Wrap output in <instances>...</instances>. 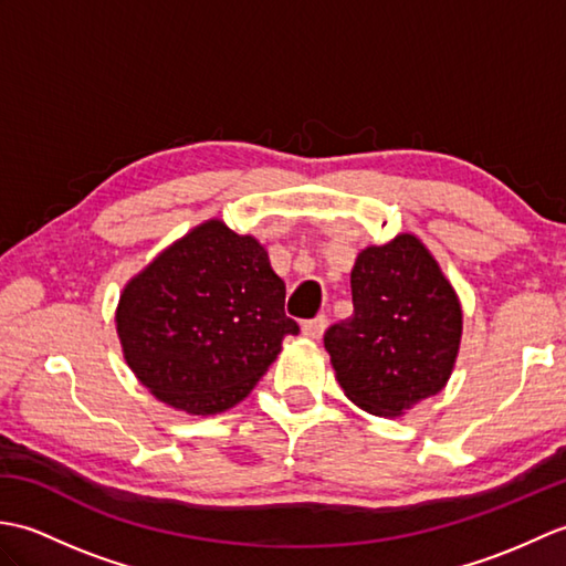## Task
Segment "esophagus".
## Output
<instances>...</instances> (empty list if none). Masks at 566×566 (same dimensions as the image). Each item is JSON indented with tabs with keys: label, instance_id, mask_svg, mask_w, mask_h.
I'll list each match as a JSON object with an SVG mask.
<instances>
[{
	"label": "esophagus",
	"instance_id": "obj_1",
	"mask_svg": "<svg viewBox=\"0 0 566 566\" xmlns=\"http://www.w3.org/2000/svg\"><path fill=\"white\" fill-rule=\"evenodd\" d=\"M326 328H328V318L326 316H316V318H311V321L304 323L302 333L306 335V338H311V340H318L321 335L326 333Z\"/></svg>",
	"mask_w": 566,
	"mask_h": 566
}]
</instances>
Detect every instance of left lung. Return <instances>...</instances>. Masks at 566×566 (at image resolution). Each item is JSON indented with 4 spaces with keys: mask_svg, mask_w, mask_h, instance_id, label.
<instances>
[{
    "mask_svg": "<svg viewBox=\"0 0 566 566\" xmlns=\"http://www.w3.org/2000/svg\"><path fill=\"white\" fill-rule=\"evenodd\" d=\"M355 314L323 335L335 379L363 411L403 416L448 384L462 343V304L413 233L367 245L350 274Z\"/></svg>",
    "mask_w": 566,
    "mask_h": 566,
    "instance_id": "left-lung-1",
    "label": "left lung"
}]
</instances>
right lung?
Returning <instances> with one entry per match:
<instances>
[{"label": "right lung", "mask_w": 566, "mask_h": 566, "mask_svg": "<svg viewBox=\"0 0 566 566\" xmlns=\"http://www.w3.org/2000/svg\"><path fill=\"white\" fill-rule=\"evenodd\" d=\"M258 238L221 219L191 228L130 280L116 306L126 365L155 399L191 416L240 403L296 321Z\"/></svg>", "instance_id": "obj_1"}]
</instances>
